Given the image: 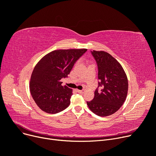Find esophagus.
<instances>
[{
    "label": "esophagus",
    "mask_w": 156,
    "mask_h": 156,
    "mask_svg": "<svg viewBox=\"0 0 156 156\" xmlns=\"http://www.w3.org/2000/svg\"><path fill=\"white\" fill-rule=\"evenodd\" d=\"M77 92L79 93H80V94H82V93H84V90H79V89H77Z\"/></svg>",
    "instance_id": "esophagus-1"
}]
</instances>
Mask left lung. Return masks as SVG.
<instances>
[{"label":"left lung","instance_id":"8db88e82","mask_svg":"<svg viewBox=\"0 0 156 156\" xmlns=\"http://www.w3.org/2000/svg\"><path fill=\"white\" fill-rule=\"evenodd\" d=\"M91 52L98 66L101 90H95L94 99L87 105L96 115L108 116L116 112L125 102L129 89L127 76L121 64L110 54L104 51Z\"/></svg>","mask_w":156,"mask_h":156}]
</instances>
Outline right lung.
<instances>
[{
	"label": "right lung",
	"mask_w": 156,
	"mask_h": 156,
	"mask_svg": "<svg viewBox=\"0 0 156 156\" xmlns=\"http://www.w3.org/2000/svg\"><path fill=\"white\" fill-rule=\"evenodd\" d=\"M87 49L52 51L44 55L34 67L30 81L31 94L42 111L50 114L59 113L70 103L72 89L62 86L76 62Z\"/></svg>",
	"instance_id": "right-lung-1"
}]
</instances>
